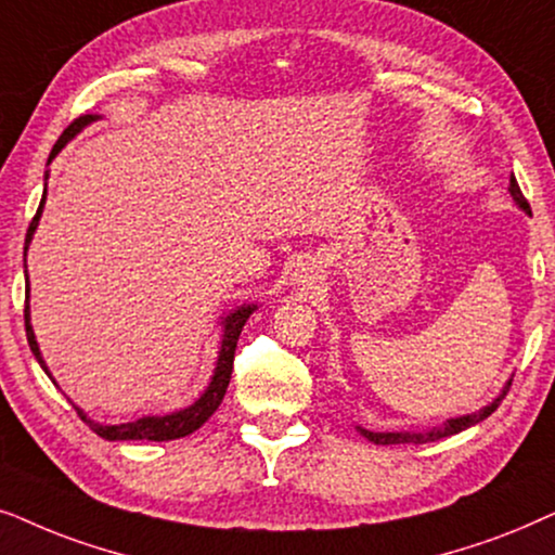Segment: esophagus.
I'll return each mask as SVG.
<instances>
[{"instance_id": "esophagus-1", "label": "esophagus", "mask_w": 555, "mask_h": 555, "mask_svg": "<svg viewBox=\"0 0 555 555\" xmlns=\"http://www.w3.org/2000/svg\"><path fill=\"white\" fill-rule=\"evenodd\" d=\"M309 273H312V271H309V269H305V266H301V269L297 271V276L301 279V282H307V279H312V276H309Z\"/></svg>"}]
</instances>
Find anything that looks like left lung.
<instances>
[{"label": "left lung", "mask_w": 555, "mask_h": 555, "mask_svg": "<svg viewBox=\"0 0 555 555\" xmlns=\"http://www.w3.org/2000/svg\"><path fill=\"white\" fill-rule=\"evenodd\" d=\"M509 195H513V201L518 203L522 210L530 212V205H528V201H526V195H522V192H520V188H518V180H515V177H509ZM507 388H509V386H507ZM507 388L502 390V393H500L498 398H494V401H492L490 405H485L482 411L469 413V416L449 418L447 424L434 426L431 431H424V434H411V431H398V434H375V431H367V428H363V426H358V431L363 434V437H365L367 441H373V444H380V447H386V444H426V441H437V439L452 437V434H460V431H464V428H469V426L479 424V421H485L487 416H490V413L498 411V405L502 403V398L507 396Z\"/></svg>", "instance_id": "obj_1"}]
</instances>
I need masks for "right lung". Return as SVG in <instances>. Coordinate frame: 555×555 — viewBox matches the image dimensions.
<instances>
[{
  "label": "right lung",
  "instance_id": "1",
  "mask_svg": "<svg viewBox=\"0 0 555 555\" xmlns=\"http://www.w3.org/2000/svg\"><path fill=\"white\" fill-rule=\"evenodd\" d=\"M95 121V116L86 114V116H78L76 121L70 124L68 129L63 131L61 139H57L53 152H50V159L55 157L57 152L63 150L65 144L70 142L73 137L78 134L80 129L86 127V124ZM42 205H46V195H42L40 201V208H37L33 223L27 228V235H25V256H27V246L29 241H33V233L37 228V220H40V212H42ZM25 279H27V266H25ZM27 297H29V282H27V289H25V332H27V343H29V350L37 358V363L42 365V371L48 373L46 367V360H42L40 354V347H37V339H35V332H33V324H29V305H27ZM254 305L248 307H238L233 314H228L223 320V345H220V354H218V365H216V375H212L210 386L205 393L197 398L195 403L190 405V409H182V411H175L169 413V416H146V418H139V421H131V424H114V426H106V424H95V421L86 418V413L78 409V416L80 421H86L88 426H91V431L99 434V437L108 439V441H129V439H146V441H169V439H182L188 437V434L197 431L205 421H208L212 413L218 411V405L223 403V396L228 390V383H231V373H233V358H235V345H238V337H241V330L243 324L250 314H254ZM50 375V373H48ZM53 378V375H50Z\"/></svg>",
  "mask_w": 555,
  "mask_h": 555
}]
</instances>
